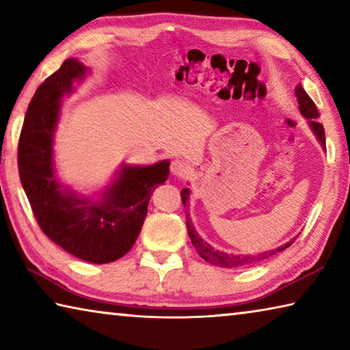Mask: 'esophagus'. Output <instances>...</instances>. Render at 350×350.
Here are the masks:
<instances>
[{
  "mask_svg": "<svg viewBox=\"0 0 350 350\" xmlns=\"http://www.w3.org/2000/svg\"><path fill=\"white\" fill-rule=\"evenodd\" d=\"M171 173L177 177H187L189 174V165L185 161H180V159H176V161L171 162Z\"/></svg>",
  "mask_w": 350,
  "mask_h": 350,
  "instance_id": "esophagus-1",
  "label": "esophagus"
}]
</instances>
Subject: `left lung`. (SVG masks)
I'll return each instance as SVG.
<instances>
[{
	"mask_svg": "<svg viewBox=\"0 0 350 350\" xmlns=\"http://www.w3.org/2000/svg\"><path fill=\"white\" fill-rule=\"evenodd\" d=\"M295 96L298 98V105H299V112L303 114L307 122H309V126L313 131V134L317 135V139L319 144H321L323 148H325V135H324V126L318 122V109L313 100L307 96V92L304 91V88L298 85L295 90ZM182 196V204L187 205V199L189 196V189L183 188L180 191ZM187 228H188V236L191 239L194 248H196L198 253L200 254V258H204L206 262H210L213 265H219V267H225V269H232V267H245V265H252L260 262V260L269 259L270 256H273L278 252L286 250L288 245H292V241H288L287 244H284L281 247L275 248V250H269L264 253H258V254H233V253H225L221 250H216L215 247H211L208 242H205L202 238H200L199 233L196 232V228L193 227L191 224V217L187 213Z\"/></svg>",
	"mask_w": 350,
	"mask_h": 350,
	"instance_id": "obj_1",
	"label": "left lung"
}]
</instances>
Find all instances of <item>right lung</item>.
I'll return each mask as SVG.
<instances>
[{"mask_svg": "<svg viewBox=\"0 0 350 350\" xmlns=\"http://www.w3.org/2000/svg\"><path fill=\"white\" fill-rule=\"evenodd\" d=\"M88 72L77 58H68L35 91L18 142V171L33 216L47 238L75 258L106 264L131 250L151 193L168 179L170 162L123 165L114 182L92 199L58 182L52 145L62 100Z\"/></svg>", "mask_w": 350, "mask_h": 350, "instance_id": "add662e5", "label": "right lung"}]
</instances>
